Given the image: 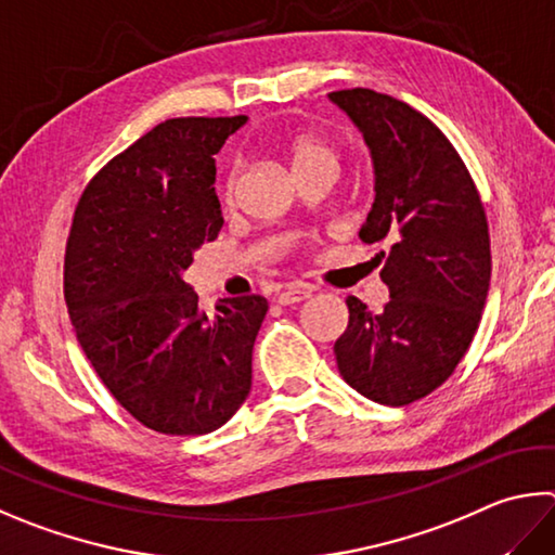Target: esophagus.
Listing matches in <instances>:
<instances>
[{"label": "esophagus", "mask_w": 555, "mask_h": 555, "mask_svg": "<svg viewBox=\"0 0 555 555\" xmlns=\"http://www.w3.org/2000/svg\"><path fill=\"white\" fill-rule=\"evenodd\" d=\"M312 296V291L306 288V286H291L286 291H281V294L276 296V304L279 306H296L300 304V300H306Z\"/></svg>", "instance_id": "1"}]
</instances>
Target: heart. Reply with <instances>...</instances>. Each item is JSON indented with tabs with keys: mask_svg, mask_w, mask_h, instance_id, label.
Instances as JSON below:
<instances>
[{
	"mask_svg": "<svg viewBox=\"0 0 555 555\" xmlns=\"http://www.w3.org/2000/svg\"><path fill=\"white\" fill-rule=\"evenodd\" d=\"M271 145L288 159V165L294 169L296 177L315 172V169L337 167L335 147H332L322 135L312 133V130H281V133H276L274 140H271ZM237 184L240 172L237 167H233L225 175L223 184H220V201H223V206L235 204Z\"/></svg>",
	"mask_w": 555,
	"mask_h": 555,
	"instance_id": "heart-1",
	"label": "heart"
}]
</instances>
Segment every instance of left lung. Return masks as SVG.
Returning <instances> with one entry per match:
<instances>
[{
  "mask_svg": "<svg viewBox=\"0 0 555 555\" xmlns=\"http://www.w3.org/2000/svg\"><path fill=\"white\" fill-rule=\"evenodd\" d=\"M364 133L376 198L359 237L390 300L380 312L349 296L335 341L341 378L380 405H410L444 383L476 335L490 288L486 208L466 165L427 116L374 89L330 94Z\"/></svg>",
  "mask_w": 555,
  "mask_h": 555,
  "instance_id": "left-lung-1",
  "label": "left lung"
}]
</instances>
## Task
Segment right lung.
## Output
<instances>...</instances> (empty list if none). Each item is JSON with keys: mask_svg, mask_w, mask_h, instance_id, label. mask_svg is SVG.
I'll use <instances>...</instances> for the list:
<instances>
[{"mask_svg": "<svg viewBox=\"0 0 555 555\" xmlns=\"http://www.w3.org/2000/svg\"><path fill=\"white\" fill-rule=\"evenodd\" d=\"M247 116L169 118L89 181L65 249V300L79 347L120 405L159 435H208L251 388L267 298L198 308L184 281L223 216L216 157Z\"/></svg>", "mask_w": 555, "mask_h": 555, "instance_id": "obj_1", "label": "right lung"}]
</instances>
